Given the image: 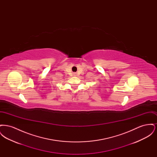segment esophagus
<instances>
[{"instance_id": "1", "label": "esophagus", "mask_w": 157, "mask_h": 157, "mask_svg": "<svg viewBox=\"0 0 157 157\" xmlns=\"http://www.w3.org/2000/svg\"><path fill=\"white\" fill-rule=\"evenodd\" d=\"M74 76H76V74H75V73H74Z\"/></svg>"}]
</instances>
